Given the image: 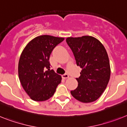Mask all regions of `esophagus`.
Returning a JSON list of instances; mask_svg holds the SVG:
<instances>
[{"label":"esophagus","instance_id":"34e87169","mask_svg":"<svg viewBox=\"0 0 127 127\" xmlns=\"http://www.w3.org/2000/svg\"><path fill=\"white\" fill-rule=\"evenodd\" d=\"M63 78H64V79H68V78H69V75H68V73H65V74H64L63 75Z\"/></svg>","mask_w":127,"mask_h":127}]
</instances>
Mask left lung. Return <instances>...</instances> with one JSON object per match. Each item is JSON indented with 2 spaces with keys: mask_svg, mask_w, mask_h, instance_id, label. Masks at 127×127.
<instances>
[{
  "mask_svg": "<svg viewBox=\"0 0 127 127\" xmlns=\"http://www.w3.org/2000/svg\"><path fill=\"white\" fill-rule=\"evenodd\" d=\"M77 66L82 68L77 78L78 86L71 91L76 100L83 103L96 100L106 89L111 76L109 59L102 43L90 36L66 39Z\"/></svg>",
  "mask_w": 127,
  "mask_h": 127,
  "instance_id": "left-lung-1",
  "label": "left lung"
}]
</instances>
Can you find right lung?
I'll use <instances>...</instances> for the list:
<instances>
[{"label":"right lung","mask_w":127,"mask_h":127,"mask_svg":"<svg viewBox=\"0 0 127 127\" xmlns=\"http://www.w3.org/2000/svg\"><path fill=\"white\" fill-rule=\"evenodd\" d=\"M64 39L41 35L25 46L18 62V77L24 90L32 100L42 102L51 98L62 77L50 70L49 58L52 50Z\"/></svg>","instance_id":"right-lung-1"}]
</instances>
